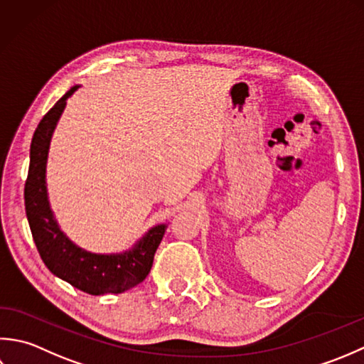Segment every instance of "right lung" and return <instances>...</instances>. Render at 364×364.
<instances>
[{
  "label": "right lung",
  "instance_id": "obj_1",
  "mask_svg": "<svg viewBox=\"0 0 364 364\" xmlns=\"http://www.w3.org/2000/svg\"><path fill=\"white\" fill-rule=\"evenodd\" d=\"M78 86L70 87L37 125L29 152L25 182V209L37 251L47 269L86 294H121L139 284L152 269L154 255L165 235L166 225L152 228L130 251L121 255H94L72 243L59 229L50 209L46 168L51 135L65 108V100Z\"/></svg>",
  "mask_w": 364,
  "mask_h": 364
}]
</instances>
